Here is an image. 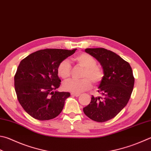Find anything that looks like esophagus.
<instances>
[{
    "instance_id": "34e87169",
    "label": "esophagus",
    "mask_w": 151,
    "mask_h": 151,
    "mask_svg": "<svg viewBox=\"0 0 151 151\" xmlns=\"http://www.w3.org/2000/svg\"><path fill=\"white\" fill-rule=\"evenodd\" d=\"M71 95L72 96H76V97H78V96H79V94H78V93H71Z\"/></svg>"
}]
</instances>
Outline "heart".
I'll list each match as a JSON object with an SVG mask.
<instances>
[{
	"label": "heart",
	"instance_id": "heart-1",
	"mask_svg": "<svg viewBox=\"0 0 151 151\" xmlns=\"http://www.w3.org/2000/svg\"><path fill=\"white\" fill-rule=\"evenodd\" d=\"M77 64L84 68L81 74V80H70L63 84V88L67 91L73 93H80L89 89L92 83L99 84L104 78V73L101 67L96 65V60L93 56L86 53L79 54L73 58ZM58 76L66 80L72 73L71 65L67 60H64L58 64L57 68Z\"/></svg>",
	"mask_w": 151,
	"mask_h": 151
}]
</instances>
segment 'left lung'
<instances>
[{
  "instance_id": "8db88e82",
  "label": "left lung",
  "mask_w": 151,
  "mask_h": 151,
  "mask_svg": "<svg viewBox=\"0 0 151 151\" xmlns=\"http://www.w3.org/2000/svg\"><path fill=\"white\" fill-rule=\"evenodd\" d=\"M85 52L100 62L104 76L99 87L101 96L94 97L83 112L98 122L114 118L126 106L134 86V77L128 62L117 54L104 48L86 49Z\"/></svg>"
}]
</instances>
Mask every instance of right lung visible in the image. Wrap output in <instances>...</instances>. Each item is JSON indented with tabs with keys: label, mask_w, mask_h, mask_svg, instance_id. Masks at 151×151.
<instances>
[{
	"label": "right lung",
	"mask_w": 151,
	"mask_h": 151,
	"mask_svg": "<svg viewBox=\"0 0 151 151\" xmlns=\"http://www.w3.org/2000/svg\"><path fill=\"white\" fill-rule=\"evenodd\" d=\"M76 50H40L20 62L14 76V87L19 104L31 117L49 120L60 114L70 93L54 91L61 82L57 68Z\"/></svg>",
	"instance_id": "obj_1"
}]
</instances>
